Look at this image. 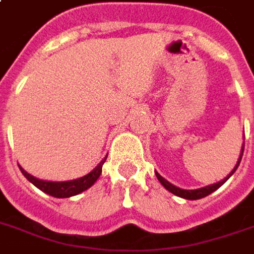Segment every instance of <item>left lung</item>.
<instances>
[{"label": "left lung", "instance_id": "1", "mask_svg": "<svg viewBox=\"0 0 254 254\" xmlns=\"http://www.w3.org/2000/svg\"><path fill=\"white\" fill-rule=\"evenodd\" d=\"M245 146V145H244ZM242 155H244V149H242V153H241V157H239V160H238L237 166L234 167V170L231 171L230 176L227 178H224L223 181H220V183L217 184H213V185H209V187H204V188H199V190H181V188H178V187H176V185H173V184H170L167 180H164L159 173H156V177L157 180L160 181V184L163 185L164 188L167 190H170L171 193H174V195H177V196L180 197H184V199H190V200H195V199H200V197H204L207 196V195H210L211 192H214V190H217V188H220L221 185H223L228 178L235 173V170L238 169V166H239V163H241V159H242Z\"/></svg>", "mask_w": 254, "mask_h": 254}]
</instances>
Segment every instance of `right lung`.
<instances>
[{
	"mask_svg": "<svg viewBox=\"0 0 254 254\" xmlns=\"http://www.w3.org/2000/svg\"><path fill=\"white\" fill-rule=\"evenodd\" d=\"M106 157L101 163L98 164L97 167L94 170L88 173L87 176H84L81 178H77V180H73V181H64V183H52V181H44V180H38V178L30 176L27 171H24L22 167H20V171L23 173V176L31 184H34L38 190H41L45 193H48L51 196L54 197H69L74 196L77 193H81L83 190H88L90 187L94 185V183L97 181L101 173H102V164L105 163Z\"/></svg>",
	"mask_w": 254,
	"mask_h": 254,
	"instance_id": "right-lung-1",
	"label": "right lung"
}]
</instances>
